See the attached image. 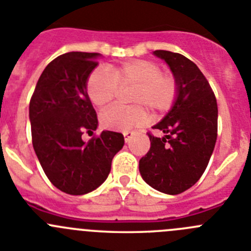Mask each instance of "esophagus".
<instances>
[{"mask_svg": "<svg viewBox=\"0 0 251 251\" xmlns=\"http://www.w3.org/2000/svg\"><path fill=\"white\" fill-rule=\"evenodd\" d=\"M132 136H134V132H131V131H124V137H125L126 142H130Z\"/></svg>", "mask_w": 251, "mask_h": 251, "instance_id": "obj_1", "label": "esophagus"}]
</instances>
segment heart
I'll return each instance as SVG.
<instances>
[{"instance_id":"1","label":"heart","mask_w":251,"mask_h":251,"mask_svg":"<svg viewBox=\"0 0 251 251\" xmlns=\"http://www.w3.org/2000/svg\"><path fill=\"white\" fill-rule=\"evenodd\" d=\"M120 87H134L131 103L136 107L112 106L101 114V125L107 130L128 131L141 126L151 111L164 112L171 107L177 95V82L171 75L161 74L157 64L148 60H132L120 66L99 67L90 75L86 91L98 107L109 105Z\"/></svg>"}]
</instances>
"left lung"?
Segmentation results:
<instances>
[{"instance_id":"8db88e82","label":"left lung","mask_w":251,"mask_h":251,"mask_svg":"<svg viewBox=\"0 0 251 251\" xmlns=\"http://www.w3.org/2000/svg\"><path fill=\"white\" fill-rule=\"evenodd\" d=\"M177 82L171 109L153 125L164 136L150 137V150L139 161L141 177L168 195L181 194L198 181L206 169L218 136V103L202 72L180 53L157 50Z\"/></svg>"}]
</instances>
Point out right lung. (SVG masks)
<instances>
[{"instance_id":"add662e5","label":"right lung","mask_w":251,"mask_h":251,"mask_svg":"<svg viewBox=\"0 0 251 251\" xmlns=\"http://www.w3.org/2000/svg\"><path fill=\"white\" fill-rule=\"evenodd\" d=\"M100 53L67 52L51 61L36 85L30 102L32 145L49 180L58 190L83 195L103 184L124 135L102 131L89 142L98 116L86 91Z\"/></svg>"}]
</instances>
